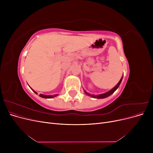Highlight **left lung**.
<instances>
[{"mask_svg":"<svg viewBox=\"0 0 153 153\" xmlns=\"http://www.w3.org/2000/svg\"><path fill=\"white\" fill-rule=\"evenodd\" d=\"M122 79H123V77L121 78V79L120 80V81L119 82V83L118 84L115 85L112 89H111L110 91H108V92H106V93H105V94H100V95H96V96H94V95H92V94H88L87 92H85V93L87 94H88V95H90L91 96H92V97H93V98H100V99H101V98H106V97H108V96H109L110 95H111L112 94H113L114 92L116 91V89H117V88L119 87V85H120V84H121V81H122Z\"/></svg>","mask_w":153,"mask_h":153,"instance_id":"8db88e82","label":"left lung"}]
</instances>
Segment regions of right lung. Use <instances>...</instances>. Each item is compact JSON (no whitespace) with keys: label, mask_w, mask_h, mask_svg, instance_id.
Returning <instances> with one entry per match:
<instances>
[{"label":"right lung","mask_w":153,"mask_h":153,"mask_svg":"<svg viewBox=\"0 0 153 153\" xmlns=\"http://www.w3.org/2000/svg\"><path fill=\"white\" fill-rule=\"evenodd\" d=\"M33 91L35 92L36 94H37L34 90H33ZM57 96V94H54L53 96H46V95H43V94H39L40 97H41V98H53V97Z\"/></svg>","instance_id":"right-lung-1"}]
</instances>
